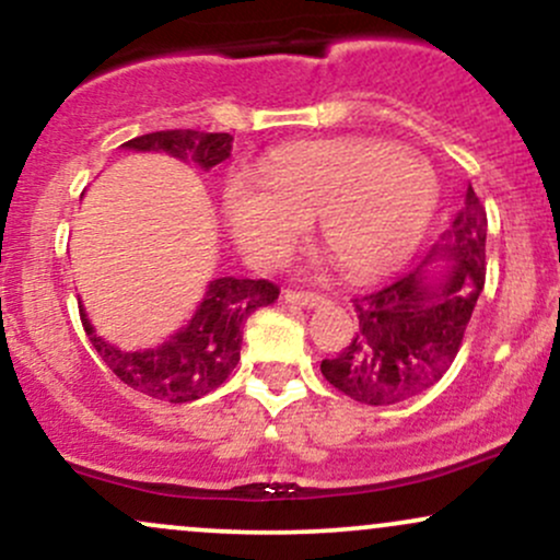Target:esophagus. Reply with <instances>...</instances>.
Returning a JSON list of instances; mask_svg holds the SVG:
<instances>
[{
    "mask_svg": "<svg viewBox=\"0 0 560 560\" xmlns=\"http://www.w3.org/2000/svg\"><path fill=\"white\" fill-rule=\"evenodd\" d=\"M284 302H289V305H302V307H316L324 302V298L316 292H302V289H284Z\"/></svg>",
    "mask_w": 560,
    "mask_h": 560,
    "instance_id": "esophagus-1",
    "label": "esophagus"
}]
</instances>
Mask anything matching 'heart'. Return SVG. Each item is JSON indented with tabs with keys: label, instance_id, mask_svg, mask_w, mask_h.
Masks as SVG:
<instances>
[{
	"label": "heart",
	"instance_id": "1",
	"mask_svg": "<svg viewBox=\"0 0 560 560\" xmlns=\"http://www.w3.org/2000/svg\"><path fill=\"white\" fill-rule=\"evenodd\" d=\"M440 199L427 158L382 139L298 141L262 160L260 176L231 173L223 213L244 258L281 266L311 231L355 279L397 268L419 247Z\"/></svg>",
	"mask_w": 560,
	"mask_h": 560
}]
</instances>
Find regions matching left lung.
Instances as JSON below:
<instances>
[{
    "label": "left lung",
    "mask_w": 560,
    "mask_h": 560,
    "mask_svg": "<svg viewBox=\"0 0 560 560\" xmlns=\"http://www.w3.org/2000/svg\"><path fill=\"white\" fill-rule=\"evenodd\" d=\"M487 213L468 184L466 199L432 255L447 258L432 276L419 266L376 292L352 300L358 331L320 374L363 405H395L440 382L464 345L487 273Z\"/></svg>",
    "instance_id": "1"
}]
</instances>
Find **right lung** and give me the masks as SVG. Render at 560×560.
Segmentation results:
<instances>
[{"instance_id": "1", "label": "right lung", "mask_w": 560, "mask_h": 560, "mask_svg": "<svg viewBox=\"0 0 560 560\" xmlns=\"http://www.w3.org/2000/svg\"><path fill=\"white\" fill-rule=\"evenodd\" d=\"M231 133H208L195 128L152 131L126 141L128 150H163L178 160H191L210 171L231 155ZM279 287L268 279L223 276L208 284L202 302L182 331L155 350L124 352L96 337L81 311V324L94 350L126 387L165 402H191L226 382L240 363L242 326L258 307L271 305Z\"/></svg>"}]
</instances>
